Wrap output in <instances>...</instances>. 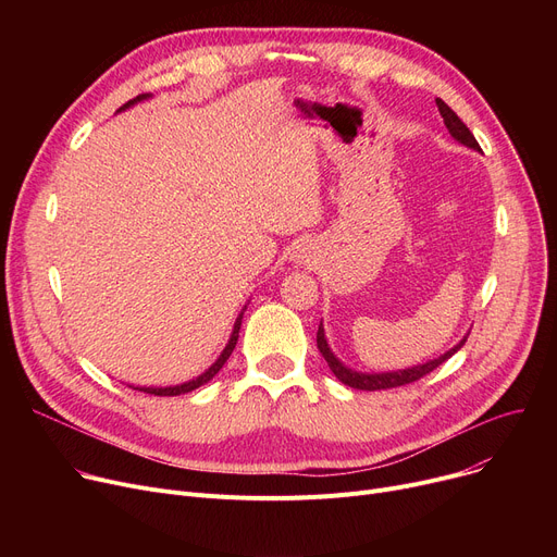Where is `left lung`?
Masks as SVG:
<instances>
[{"mask_svg": "<svg viewBox=\"0 0 557 557\" xmlns=\"http://www.w3.org/2000/svg\"><path fill=\"white\" fill-rule=\"evenodd\" d=\"M435 103H437V110H441V114H443L445 126H447V131L451 133V137H454L456 141L465 144V146H470V149H474V151H481L479 141L474 139L472 131L467 128V126L460 122V116H458V114H456V112H454V110H451L443 99H435ZM467 336H470V334H467ZM467 336H465L458 345H454V347L449 349V352L441 355L437 359L426 361V363H422V366L404 368V370H397V372H357V370H352V368L343 366V363L336 359V355H334L332 349H330V345H327L323 323L318 325L315 343H318L320 355L325 357V361H327L330 370L336 374L338 382H343V384H345V386H349V388H357V391H386V388H397V386L413 384V382H418V379H422L424 374L433 372L437 366H443L449 357H454V355L458 352V349L465 345Z\"/></svg>", "mask_w": 557, "mask_h": 557, "instance_id": "1", "label": "left lung"}]
</instances>
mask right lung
I'll return each instance as SVG.
<instances>
[{
  "label": "right lung",
  "instance_id": "obj_1",
  "mask_svg": "<svg viewBox=\"0 0 557 557\" xmlns=\"http://www.w3.org/2000/svg\"><path fill=\"white\" fill-rule=\"evenodd\" d=\"M151 95H139V97H135V99H131L128 103H124L122 108H120V112L122 110H126V108H131V106H135V103H139V101H144V99H149ZM242 318H244V311L239 313V318L234 320V330H232V334H230V341H227V345H225V349L221 352V357L205 370L202 374H198L196 379H191V382H185V384H178V386H166V388H135V391H141V393H149V395H158V397H173V395H185V393H191V391H196V388H200V386H205L210 382V379H214V374L225 366V361L230 359V355H232V349H234V345H237V341H239V330H242Z\"/></svg>",
  "mask_w": 557,
  "mask_h": 557
}]
</instances>
